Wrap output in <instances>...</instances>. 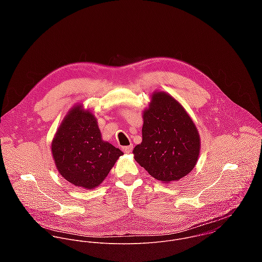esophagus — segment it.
Wrapping results in <instances>:
<instances>
[{"label":"esophagus","instance_id":"34e87169","mask_svg":"<svg viewBox=\"0 0 262 262\" xmlns=\"http://www.w3.org/2000/svg\"><path fill=\"white\" fill-rule=\"evenodd\" d=\"M132 149H133V145H129V146H125V147H123V150H124V152H125V153H131V152H132Z\"/></svg>","mask_w":262,"mask_h":262}]
</instances>
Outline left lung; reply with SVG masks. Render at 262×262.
Instances as JSON below:
<instances>
[{
    "label": "left lung",
    "instance_id": "1",
    "mask_svg": "<svg viewBox=\"0 0 262 262\" xmlns=\"http://www.w3.org/2000/svg\"><path fill=\"white\" fill-rule=\"evenodd\" d=\"M142 117V142L133 149L135 160L161 183L186 177L201 150L199 131L186 109L169 94L153 92Z\"/></svg>",
    "mask_w": 262,
    "mask_h": 262
}]
</instances>
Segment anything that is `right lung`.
<instances>
[{
  "label": "right lung",
  "mask_w": 262,
  "mask_h": 262,
  "mask_svg": "<svg viewBox=\"0 0 262 262\" xmlns=\"http://www.w3.org/2000/svg\"><path fill=\"white\" fill-rule=\"evenodd\" d=\"M51 153L62 178L84 189L99 187L123 155L102 139L97 118L81 104L75 105L62 120L51 142Z\"/></svg>",
  "instance_id": "right-lung-1"
}]
</instances>
